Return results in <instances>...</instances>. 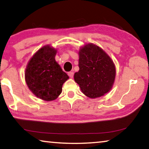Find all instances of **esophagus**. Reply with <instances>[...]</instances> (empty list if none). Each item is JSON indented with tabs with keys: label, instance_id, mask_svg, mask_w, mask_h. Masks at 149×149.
I'll return each instance as SVG.
<instances>
[{
	"label": "esophagus",
	"instance_id": "obj_1",
	"mask_svg": "<svg viewBox=\"0 0 149 149\" xmlns=\"http://www.w3.org/2000/svg\"><path fill=\"white\" fill-rule=\"evenodd\" d=\"M74 72H68V75H69V77L71 78H72L73 76H74Z\"/></svg>",
	"mask_w": 149,
	"mask_h": 149
}]
</instances>
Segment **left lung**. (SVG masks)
<instances>
[{"mask_svg":"<svg viewBox=\"0 0 149 149\" xmlns=\"http://www.w3.org/2000/svg\"><path fill=\"white\" fill-rule=\"evenodd\" d=\"M79 70L74 80L81 90L91 98L100 97L111 88L115 77V67L110 57L100 47L88 44L79 51Z\"/></svg>","mask_w":149,"mask_h":149,"instance_id":"obj_1","label":"left lung"}]
</instances>
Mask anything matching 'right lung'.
Listing matches in <instances>:
<instances>
[{
    "label": "right lung",
    "instance_id": "obj_1",
    "mask_svg": "<svg viewBox=\"0 0 149 149\" xmlns=\"http://www.w3.org/2000/svg\"><path fill=\"white\" fill-rule=\"evenodd\" d=\"M56 50L48 45L32 56L25 71L29 88L37 97L45 101L55 100L69 77L55 61Z\"/></svg>",
    "mask_w": 149,
    "mask_h": 149
}]
</instances>
